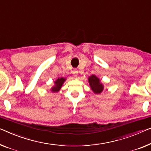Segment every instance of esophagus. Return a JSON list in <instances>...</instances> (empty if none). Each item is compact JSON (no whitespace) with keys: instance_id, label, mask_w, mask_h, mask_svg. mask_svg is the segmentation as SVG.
Returning a JSON list of instances; mask_svg holds the SVG:
<instances>
[{"instance_id":"esophagus-1","label":"esophagus","mask_w":151,"mask_h":151,"mask_svg":"<svg viewBox=\"0 0 151 151\" xmlns=\"http://www.w3.org/2000/svg\"><path fill=\"white\" fill-rule=\"evenodd\" d=\"M73 75L75 76H77V74H78V71L76 70H74L73 71Z\"/></svg>"}]
</instances>
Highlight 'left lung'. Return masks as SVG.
<instances>
[{"mask_svg":"<svg viewBox=\"0 0 151 151\" xmlns=\"http://www.w3.org/2000/svg\"><path fill=\"white\" fill-rule=\"evenodd\" d=\"M88 81L90 87L94 93L96 94L102 93L103 89H104V85H102V83H101L99 78H98L96 75H92L88 78Z\"/></svg>","mask_w":151,"mask_h":151,"instance_id":"left-lung-1","label":"left lung"}]
</instances>
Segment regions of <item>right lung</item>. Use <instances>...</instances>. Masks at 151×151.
Listing matches in <instances>:
<instances>
[{"label":"right lung","instance_id":"right-lung-1","mask_svg":"<svg viewBox=\"0 0 151 151\" xmlns=\"http://www.w3.org/2000/svg\"><path fill=\"white\" fill-rule=\"evenodd\" d=\"M65 81H66V78H58L57 80L55 81L54 83H55V85H54V86L51 88V91L52 92H58L60 91V89H61V87L62 86V85L64 84V83L65 82Z\"/></svg>","mask_w":151,"mask_h":151}]
</instances>
